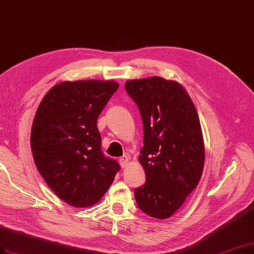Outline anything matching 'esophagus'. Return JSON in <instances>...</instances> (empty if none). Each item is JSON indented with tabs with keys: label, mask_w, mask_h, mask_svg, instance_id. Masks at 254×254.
<instances>
[{
	"label": "esophagus",
	"mask_w": 254,
	"mask_h": 254,
	"mask_svg": "<svg viewBox=\"0 0 254 254\" xmlns=\"http://www.w3.org/2000/svg\"><path fill=\"white\" fill-rule=\"evenodd\" d=\"M119 163H120V165H121L122 168H126V167H127V163H128V157H127V154L122 155V157L119 159Z\"/></svg>",
	"instance_id": "34e87169"
}]
</instances>
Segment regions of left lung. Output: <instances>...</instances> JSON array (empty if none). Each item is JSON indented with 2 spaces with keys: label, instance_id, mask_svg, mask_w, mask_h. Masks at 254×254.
<instances>
[{
  "label": "left lung",
  "instance_id": "8db88e82",
  "mask_svg": "<svg viewBox=\"0 0 254 254\" xmlns=\"http://www.w3.org/2000/svg\"><path fill=\"white\" fill-rule=\"evenodd\" d=\"M125 88L138 107L144 128L139 162L146 183L134 190L148 216L167 219L196 188L205 151L200 123L189 94L162 77L128 80Z\"/></svg>",
  "mask_w": 254,
  "mask_h": 254
}]
</instances>
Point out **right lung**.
I'll list each match as a JSON object with an SVG mask.
<instances>
[{
  "instance_id": "right-lung-1",
  "label": "right lung",
  "mask_w": 254,
  "mask_h": 254,
  "mask_svg": "<svg viewBox=\"0 0 254 254\" xmlns=\"http://www.w3.org/2000/svg\"><path fill=\"white\" fill-rule=\"evenodd\" d=\"M118 87L115 81H64L36 110L31 132L35 165L50 189L74 207L97 203L120 170L102 152L96 127Z\"/></svg>"
}]
</instances>
